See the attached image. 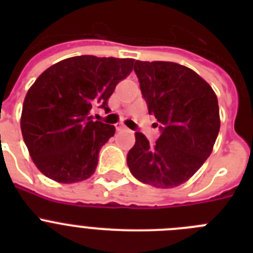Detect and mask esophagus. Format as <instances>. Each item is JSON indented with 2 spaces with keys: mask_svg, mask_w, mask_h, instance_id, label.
<instances>
[{
  "mask_svg": "<svg viewBox=\"0 0 253 253\" xmlns=\"http://www.w3.org/2000/svg\"><path fill=\"white\" fill-rule=\"evenodd\" d=\"M116 130L124 131V130H126V126H125V125H123V124H116Z\"/></svg>",
  "mask_w": 253,
  "mask_h": 253,
  "instance_id": "1",
  "label": "esophagus"
}]
</instances>
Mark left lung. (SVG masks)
Returning a JSON list of instances; mask_svg holds the SVG:
<instances>
[{
    "instance_id": "8db88e82",
    "label": "left lung",
    "mask_w": 253,
    "mask_h": 253,
    "mask_svg": "<svg viewBox=\"0 0 253 253\" xmlns=\"http://www.w3.org/2000/svg\"><path fill=\"white\" fill-rule=\"evenodd\" d=\"M134 72L148 113L162 133L153 146L144 134L135 133V144L126 157L129 169L143 184L176 187L213 151L220 128L218 99L205 80L181 64L135 60Z\"/></svg>"
}]
</instances>
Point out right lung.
Here are the masks:
<instances>
[{
  "instance_id": "right-lung-1",
  "label": "right lung",
  "mask_w": 253,
  "mask_h": 253,
  "mask_svg": "<svg viewBox=\"0 0 253 253\" xmlns=\"http://www.w3.org/2000/svg\"><path fill=\"white\" fill-rule=\"evenodd\" d=\"M131 58H67L45 69L29 88L20 125L24 142L43 175L73 184L95 173L99 152L114 125L92 122L96 105L109 110L116 84L133 69Z\"/></svg>"
}]
</instances>
